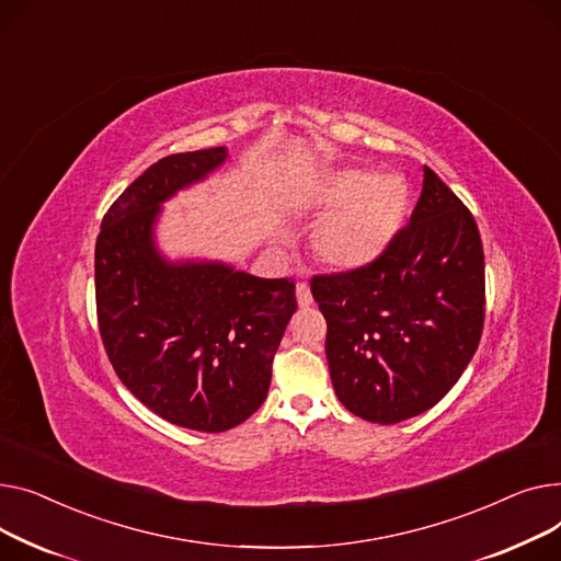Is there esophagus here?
I'll list each match as a JSON object with an SVG mask.
<instances>
[{
    "label": "esophagus",
    "mask_w": 561,
    "mask_h": 561,
    "mask_svg": "<svg viewBox=\"0 0 561 561\" xmlns=\"http://www.w3.org/2000/svg\"><path fill=\"white\" fill-rule=\"evenodd\" d=\"M296 301H299L301 308L312 306V291H310L308 283H296Z\"/></svg>",
    "instance_id": "obj_1"
}]
</instances>
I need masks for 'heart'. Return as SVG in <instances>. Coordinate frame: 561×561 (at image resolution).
<instances>
[{
    "label": "heart",
    "mask_w": 561,
    "mask_h": 561,
    "mask_svg": "<svg viewBox=\"0 0 561 561\" xmlns=\"http://www.w3.org/2000/svg\"><path fill=\"white\" fill-rule=\"evenodd\" d=\"M312 204L331 210L314 228V253L328 267L351 272L371 265L399 236L408 185L393 172L340 170L319 183Z\"/></svg>",
    "instance_id": "1"
}]
</instances>
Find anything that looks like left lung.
Instances as JSON below:
<instances>
[{
    "label": "left lung",
    "instance_id": "8db88e82",
    "mask_svg": "<svg viewBox=\"0 0 561 561\" xmlns=\"http://www.w3.org/2000/svg\"><path fill=\"white\" fill-rule=\"evenodd\" d=\"M342 405L399 423L437 405L471 362L484 323V253L469 208L431 170L410 224L362 270L310 280Z\"/></svg>",
    "mask_w": 561,
    "mask_h": 561
}]
</instances>
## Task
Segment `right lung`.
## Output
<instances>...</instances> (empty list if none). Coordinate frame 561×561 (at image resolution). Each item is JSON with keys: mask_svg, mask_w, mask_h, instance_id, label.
Segmentation results:
<instances>
[{"mask_svg": "<svg viewBox=\"0 0 561 561\" xmlns=\"http://www.w3.org/2000/svg\"><path fill=\"white\" fill-rule=\"evenodd\" d=\"M226 158L213 147L153 162L108 208L94 247L99 333L115 374L151 412L202 433L230 431L265 403L296 312L291 278L170 262L156 249L162 202Z\"/></svg>", "mask_w": 561, "mask_h": 561, "instance_id": "add662e5", "label": "right lung"}]
</instances>
